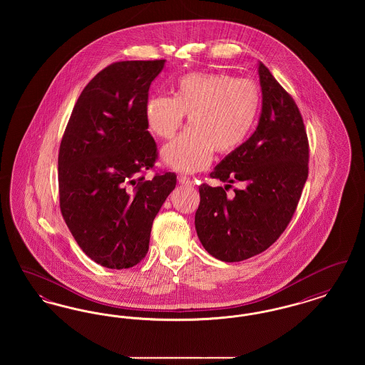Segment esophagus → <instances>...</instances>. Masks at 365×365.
<instances>
[{
	"instance_id": "34e87169",
	"label": "esophagus",
	"mask_w": 365,
	"mask_h": 365,
	"mask_svg": "<svg viewBox=\"0 0 365 365\" xmlns=\"http://www.w3.org/2000/svg\"><path fill=\"white\" fill-rule=\"evenodd\" d=\"M178 182L180 185H187V183H191V179L187 175L179 174L178 175Z\"/></svg>"
}]
</instances>
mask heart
<instances>
[{"instance_id":"heart-1","label":"heart","mask_w":365,"mask_h":365,"mask_svg":"<svg viewBox=\"0 0 365 365\" xmlns=\"http://www.w3.org/2000/svg\"><path fill=\"white\" fill-rule=\"evenodd\" d=\"M260 103V88L249 79L225 72H194L176 82L174 97H150L145 116L156 137L171 139L189 115L190 128L168 143L161 157L171 168L194 173L208 165L213 150L226 156L242 146Z\"/></svg>"}]
</instances>
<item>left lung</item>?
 Listing matches in <instances>:
<instances>
[{"instance_id":"1","label":"left lung","mask_w":365,"mask_h":365,"mask_svg":"<svg viewBox=\"0 0 365 365\" xmlns=\"http://www.w3.org/2000/svg\"><path fill=\"white\" fill-rule=\"evenodd\" d=\"M262 108L252 137L210 173L225 187L200 186L195 230L209 255L237 262L277 242L293 219L308 179L309 142L293 97L259 64ZM232 182L242 190L228 197Z\"/></svg>"}]
</instances>
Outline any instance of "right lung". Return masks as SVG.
<instances>
[{
	"label": "right lung",
	"mask_w": 365,
	"mask_h": 365,
	"mask_svg": "<svg viewBox=\"0 0 365 365\" xmlns=\"http://www.w3.org/2000/svg\"><path fill=\"white\" fill-rule=\"evenodd\" d=\"M165 60L118 61L100 71L72 109L58 150L60 209L87 256L110 269L143 260L152 225L176 186L155 167L145 116L149 87Z\"/></svg>",
	"instance_id": "right-lung-1"
}]
</instances>
